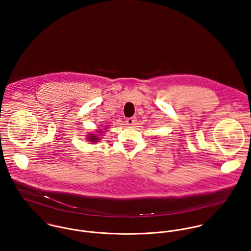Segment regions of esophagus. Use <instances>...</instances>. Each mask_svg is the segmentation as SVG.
Returning a JSON list of instances; mask_svg holds the SVG:
<instances>
[{"mask_svg":"<svg viewBox=\"0 0 251 251\" xmlns=\"http://www.w3.org/2000/svg\"><path fill=\"white\" fill-rule=\"evenodd\" d=\"M135 122H136V118L135 117H129L126 119V123L128 125H135Z\"/></svg>","mask_w":251,"mask_h":251,"instance_id":"obj_1","label":"esophagus"}]
</instances>
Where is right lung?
<instances>
[{"label":"right lung","instance_id":"obj_1","mask_svg":"<svg viewBox=\"0 0 251 251\" xmlns=\"http://www.w3.org/2000/svg\"><path fill=\"white\" fill-rule=\"evenodd\" d=\"M99 133H101V131H98ZM88 139L90 140V142H97L98 141V139H99V137H98V135H88Z\"/></svg>","mask_w":251,"mask_h":251}]
</instances>
